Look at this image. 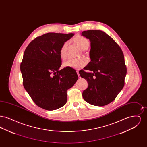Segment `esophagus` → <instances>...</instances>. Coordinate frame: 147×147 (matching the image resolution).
<instances>
[{
    "label": "esophagus",
    "mask_w": 147,
    "mask_h": 147,
    "mask_svg": "<svg viewBox=\"0 0 147 147\" xmlns=\"http://www.w3.org/2000/svg\"><path fill=\"white\" fill-rule=\"evenodd\" d=\"M77 74H78V77H79V78H80V76L79 75V71H77Z\"/></svg>",
    "instance_id": "1"
}]
</instances>
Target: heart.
Returning a JSON list of instances; mask_svg holds the SVG:
<instances>
[{
  "mask_svg": "<svg viewBox=\"0 0 147 147\" xmlns=\"http://www.w3.org/2000/svg\"><path fill=\"white\" fill-rule=\"evenodd\" d=\"M73 41L82 50L88 49L90 46V42L88 39L82 36H77L75 37L73 39ZM67 42L63 43L59 51V55L63 59H65L67 57ZM88 61L85 58L81 57L76 59H69L63 63V65L64 67L66 68L80 69L86 65Z\"/></svg>",
  "mask_w": 147,
  "mask_h": 147,
  "instance_id": "1",
  "label": "heart"
}]
</instances>
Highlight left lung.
<instances>
[{
  "label": "left lung",
  "mask_w": 147,
  "mask_h": 147,
  "mask_svg": "<svg viewBox=\"0 0 147 147\" xmlns=\"http://www.w3.org/2000/svg\"><path fill=\"white\" fill-rule=\"evenodd\" d=\"M82 35L91 42V62L79 71L88 83L83 92V98L88 103L103 106L111 103L125 85L127 68L123 52L110 36L98 30H88Z\"/></svg>",
  "instance_id": "obj_1"
}]
</instances>
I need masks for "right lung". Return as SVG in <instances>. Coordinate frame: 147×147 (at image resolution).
Masks as SVG:
<instances>
[{
    "label": "right lung",
    "instance_id": "1",
    "mask_svg": "<svg viewBox=\"0 0 147 147\" xmlns=\"http://www.w3.org/2000/svg\"><path fill=\"white\" fill-rule=\"evenodd\" d=\"M73 34L49 32L36 37L28 44L20 64L23 85L40 107L55 110L67 101V91L77 82L76 70H59L62 58L59 51Z\"/></svg>",
    "mask_w": 147,
    "mask_h": 147
}]
</instances>
